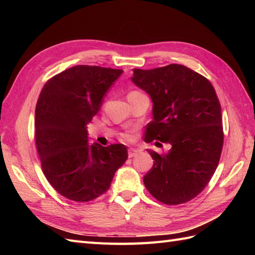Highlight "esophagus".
I'll use <instances>...</instances> for the list:
<instances>
[{"label":"esophagus","instance_id":"34e87169","mask_svg":"<svg viewBox=\"0 0 255 255\" xmlns=\"http://www.w3.org/2000/svg\"><path fill=\"white\" fill-rule=\"evenodd\" d=\"M140 152L139 149H134V148H130L128 150V156L129 158H134L138 153Z\"/></svg>","mask_w":255,"mask_h":255}]
</instances>
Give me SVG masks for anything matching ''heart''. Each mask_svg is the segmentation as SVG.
I'll return each mask as SVG.
<instances>
[{"label":"heart","mask_w":255,"mask_h":255,"mask_svg":"<svg viewBox=\"0 0 255 255\" xmlns=\"http://www.w3.org/2000/svg\"><path fill=\"white\" fill-rule=\"evenodd\" d=\"M125 138H129V136H128V134H125V136H124Z\"/></svg>","instance_id":"b5f03b06"}]
</instances>
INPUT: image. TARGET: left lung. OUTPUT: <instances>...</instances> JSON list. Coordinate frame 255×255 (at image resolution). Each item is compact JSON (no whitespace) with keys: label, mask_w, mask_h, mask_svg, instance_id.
Returning <instances> with one entry per match:
<instances>
[{"label":"left lung","mask_w":255,"mask_h":255,"mask_svg":"<svg viewBox=\"0 0 255 255\" xmlns=\"http://www.w3.org/2000/svg\"><path fill=\"white\" fill-rule=\"evenodd\" d=\"M133 84L152 101L153 121L144 140L171 144L166 154L149 151L153 166L145 188L160 202L178 205L195 198L217 169L224 144L220 103L203 75L182 64L133 69Z\"/></svg>","instance_id":"obj_1"}]
</instances>
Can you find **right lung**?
Segmentation results:
<instances>
[{"mask_svg": "<svg viewBox=\"0 0 255 255\" xmlns=\"http://www.w3.org/2000/svg\"><path fill=\"white\" fill-rule=\"evenodd\" d=\"M123 70L75 66L42 88L35 112V138L42 172L56 191L74 202H90L111 187L128 158L126 145L89 143L88 124Z\"/></svg>", "mask_w": 255, "mask_h": 255, "instance_id": "add662e5", "label": "right lung"}]
</instances>
